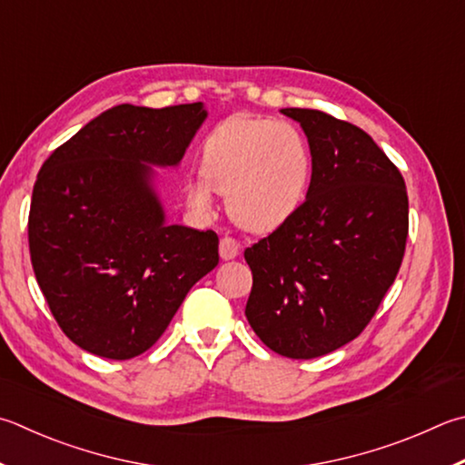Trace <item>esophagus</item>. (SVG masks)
Instances as JSON below:
<instances>
[{
  "mask_svg": "<svg viewBox=\"0 0 465 465\" xmlns=\"http://www.w3.org/2000/svg\"><path fill=\"white\" fill-rule=\"evenodd\" d=\"M238 254H240L238 240L227 238V235L222 238V242H219V256H222V260H233Z\"/></svg>",
  "mask_w": 465,
  "mask_h": 465,
  "instance_id": "34e87169",
  "label": "esophagus"
}]
</instances>
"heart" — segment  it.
Segmentation results:
<instances>
[{
	"instance_id": "obj_1",
	"label": "heart",
	"mask_w": 465,
	"mask_h": 465,
	"mask_svg": "<svg viewBox=\"0 0 465 465\" xmlns=\"http://www.w3.org/2000/svg\"><path fill=\"white\" fill-rule=\"evenodd\" d=\"M201 176L187 184L193 207L211 211L213 191H219L240 225L272 232L297 213L307 197L311 150L289 122L230 120L207 136Z\"/></svg>"
}]
</instances>
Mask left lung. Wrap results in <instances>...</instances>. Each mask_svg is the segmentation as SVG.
Wrapping results in <instances>:
<instances>
[{
	"instance_id": "left-lung-1",
	"label": "left lung",
	"mask_w": 465,
	"mask_h": 465,
	"mask_svg": "<svg viewBox=\"0 0 465 465\" xmlns=\"http://www.w3.org/2000/svg\"><path fill=\"white\" fill-rule=\"evenodd\" d=\"M311 150V184L297 213L243 252L254 276L248 323L292 360L325 356L364 331L404 256V179L358 125L286 107Z\"/></svg>"
}]
</instances>
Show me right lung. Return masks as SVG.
Masks as SVG:
<instances>
[{
    "label": "right lung",
    "mask_w": 465,
    "mask_h": 465,
    "mask_svg": "<svg viewBox=\"0 0 465 465\" xmlns=\"http://www.w3.org/2000/svg\"><path fill=\"white\" fill-rule=\"evenodd\" d=\"M205 120L201 101L115 105L42 164L28 217L34 274L56 323L85 351L144 353L217 266V233L166 223L154 189V166H179Z\"/></svg>",
    "instance_id": "add662e5"
}]
</instances>
